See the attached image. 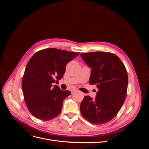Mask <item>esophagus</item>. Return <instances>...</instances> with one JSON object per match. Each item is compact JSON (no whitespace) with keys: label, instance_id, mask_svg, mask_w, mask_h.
Returning a JSON list of instances; mask_svg holds the SVG:
<instances>
[{"label":"esophagus","instance_id":"1","mask_svg":"<svg viewBox=\"0 0 149 149\" xmlns=\"http://www.w3.org/2000/svg\"><path fill=\"white\" fill-rule=\"evenodd\" d=\"M76 91H77V90H76V89H72L71 90V94L75 93Z\"/></svg>","mask_w":149,"mask_h":149}]
</instances>
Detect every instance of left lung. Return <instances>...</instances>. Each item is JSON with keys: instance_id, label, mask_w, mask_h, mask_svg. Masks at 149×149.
I'll list each match as a JSON object with an SVG mask.
<instances>
[{"instance_id": "obj_1", "label": "left lung", "mask_w": 149, "mask_h": 149, "mask_svg": "<svg viewBox=\"0 0 149 149\" xmlns=\"http://www.w3.org/2000/svg\"><path fill=\"white\" fill-rule=\"evenodd\" d=\"M90 68L89 83L98 88L94 100L85 96L80 111L89 123L100 125L111 120L118 114L127 95L128 75L120 58L109 52L81 53Z\"/></svg>"}]
</instances>
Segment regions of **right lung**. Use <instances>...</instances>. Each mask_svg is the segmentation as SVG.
<instances>
[{"mask_svg":"<svg viewBox=\"0 0 149 149\" xmlns=\"http://www.w3.org/2000/svg\"><path fill=\"white\" fill-rule=\"evenodd\" d=\"M79 53L47 48L31 57L22 78V87L29 111L36 118L49 120L61 112L63 102L71 92L63 91L53 83L63 76L66 65Z\"/></svg>","mask_w":149,"mask_h":149,"instance_id":"1","label":"right lung"}]
</instances>
